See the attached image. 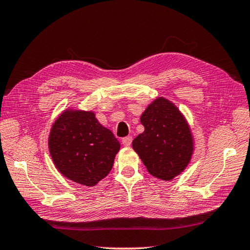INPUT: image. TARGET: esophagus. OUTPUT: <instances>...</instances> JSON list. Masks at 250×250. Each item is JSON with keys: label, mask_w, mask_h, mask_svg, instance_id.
Instances as JSON below:
<instances>
[{"label": "esophagus", "mask_w": 250, "mask_h": 250, "mask_svg": "<svg viewBox=\"0 0 250 250\" xmlns=\"http://www.w3.org/2000/svg\"><path fill=\"white\" fill-rule=\"evenodd\" d=\"M131 141H133V138H131L130 136H127V137H124L122 139V144H123L125 147H129L131 145Z\"/></svg>", "instance_id": "1"}]
</instances>
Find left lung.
<instances>
[{
	"mask_svg": "<svg viewBox=\"0 0 250 250\" xmlns=\"http://www.w3.org/2000/svg\"><path fill=\"white\" fill-rule=\"evenodd\" d=\"M143 134L133 140V148L151 175L169 181L183 172L194 150L191 133L177 107L158 98L140 117Z\"/></svg>",
	"mask_w": 250,
	"mask_h": 250,
	"instance_id": "left-lung-1",
	"label": "left lung"
}]
</instances>
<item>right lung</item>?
<instances>
[{"label":"right lung","mask_w":250,"mask_h":250,"mask_svg":"<svg viewBox=\"0 0 250 250\" xmlns=\"http://www.w3.org/2000/svg\"><path fill=\"white\" fill-rule=\"evenodd\" d=\"M120 143L92 112L67 110L52 126L49 149L56 168L75 183L95 186L112 169Z\"/></svg>","instance_id":"right-lung-1"}]
</instances>
